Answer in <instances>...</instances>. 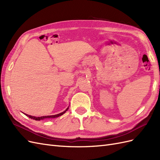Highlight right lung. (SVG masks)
<instances>
[{
	"instance_id": "right-lung-1",
	"label": "right lung",
	"mask_w": 160,
	"mask_h": 160,
	"mask_svg": "<svg viewBox=\"0 0 160 160\" xmlns=\"http://www.w3.org/2000/svg\"><path fill=\"white\" fill-rule=\"evenodd\" d=\"M69 108H67V109L64 111L63 112H62L61 113H59V114H57V115H47V116H42V117H35V116H32V115H27V114H25V115H27V117L30 118L31 119H35V120H37V121H40V120H42V119H47V118H58L59 117V116L63 115L66 111L68 110Z\"/></svg>"
}]
</instances>
